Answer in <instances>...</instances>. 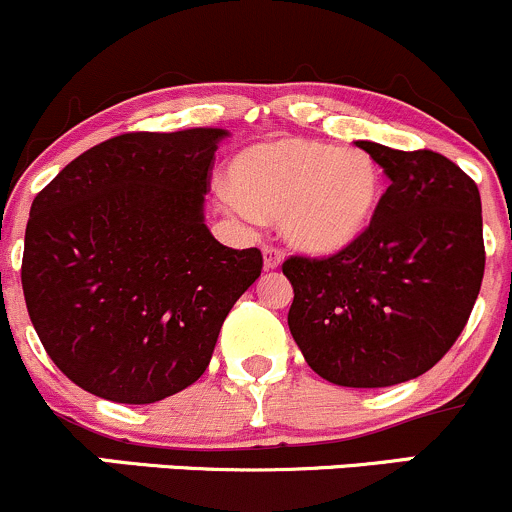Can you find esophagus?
<instances>
[{
    "mask_svg": "<svg viewBox=\"0 0 512 512\" xmlns=\"http://www.w3.org/2000/svg\"><path fill=\"white\" fill-rule=\"evenodd\" d=\"M262 255H265V270H277L284 262V252L279 250V247L267 245L265 250H262Z\"/></svg>",
    "mask_w": 512,
    "mask_h": 512,
    "instance_id": "obj_1",
    "label": "esophagus"
}]
</instances>
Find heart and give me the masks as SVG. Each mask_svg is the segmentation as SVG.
Returning <instances> with one entry per match:
<instances>
[{
    "label": "heart",
    "instance_id": "heart-1",
    "mask_svg": "<svg viewBox=\"0 0 512 512\" xmlns=\"http://www.w3.org/2000/svg\"><path fill=\"white\" fill-rule=\"evenodd\" d=\"M385 198L380 164L363 149L282 137L252 144L230 161L220 203L235 218H279L282 235L309 255H336L373 225Z\"/></svg>",
    "mask_w": 512,
    "mask_h": 512
}]
</instances>
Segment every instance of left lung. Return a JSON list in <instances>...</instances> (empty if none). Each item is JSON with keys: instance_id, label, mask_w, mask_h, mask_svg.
<instances>
[{"instance_id": "obj_1", "label": "left lung", "mask_w": 512, "mask_h": 512, "mask_svg": "<svg viewBox=\"0 0 512 512\" xmlns=\"http://www.w3.org/2000/svg\"><path fill=\"white\" fill-rule=\"evenodd\" d=\"M390 179L368 233L343 252L282 265L289 331L314 373L343 387H390L444 358L481 292V193L454 161L355 142Z\"/></svg>"}]
</instances>
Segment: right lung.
<instances>
[{"instance_id": "obj_1", "label": "right lung", "mask_w": 512, "mask_h": 512, "mask_svg": "<svg viewBox=\"0 0 512 512\" xmlns=\"http://www.w3.org/2000/svg\"><path fill=\"white\" fill-rule=\"evenodd\" d=\"M228 129L129 132L73 159L31 203L21 287L66 378L152 405L206 373L220 326L262 272L203 215Z\"/></svg>"}]
</instances>
